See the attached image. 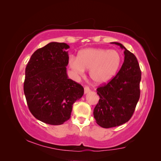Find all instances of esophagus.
Here are the masks:
<instances>
[{
  "label": "esophagus",
  "instance_id": "1",
  "mask_svg": "<svg viewBox=\"0 0 161 161\" xmlns=\"http://www.w3.org/2000/svg\"><path fill=\"white\" fill-rule=\"evenodd\" d=\"M84 90H85V94H86V93H88V92H89L90 91H91V89H90V88L89 86H85V88H84Z\"/></svg>",
  "mask_w": 161,
  "mask_h": 161
}]
</instances>
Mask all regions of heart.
Instances as JSON below:
<instances>
[{
  "label": "heart",
  "instance_id": "obj_1",
  "mask_svg": "<svg viewBox=\"0 0 161 161\" xmlns=\"http://www.w3.org/2000/svg\"><path fill=\"white\" fill-rule=\"evenodd\" d=\"M121 62L122 58L116 50L86 48L78 53L76 58H70L69 66L77 76H83L85 70H89L91 79L97 85H103L115 76Z\"/></svg>",
  "mask_w": 161,
  "mask_h": 161
}]
</instances>
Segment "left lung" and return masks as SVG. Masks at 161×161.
<instances>
[{
	"instance_id": "8db88e82",
	"label": "left lung",
	"mask_w": 161,
	"mask_h": 161,
	"mask_svg": "<svg viewBox=\"0 0 161 161\" xmlns=\"http://www.w3.org/2000/svg\"><path fill=\"white\" fill-rule=\"evenodd\" d=\"M124 50V62L118 74L108 84L99 86V103L93 111L97 124L109 128L127 122L140 99L141 70L137 58L118 42H112Z\"/></svg>"
}]
</instances>
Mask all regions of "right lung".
Here are the masks:
<instances>
[{
	"instance_id": "right-lung-1",
	"label": "right lung",
	"mask_w": 161,
	"mask_h": 161,
	"mask_svg": "<svg viewBox=\"0 0 161 161\" xmlns=\"http://www.w3.org/2000/svg\"><path fill=\"white\" fill-rule=\"evenodd\" d=\"M70 46L50 42L34 52L25 68L23 90L29 109L36 119L61 125L70 118L72 105L84 88L66 73Z\"/></svg>"
}]
</instances>
